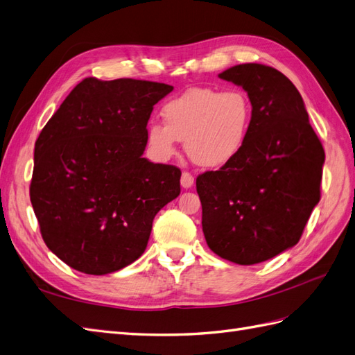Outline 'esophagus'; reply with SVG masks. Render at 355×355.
<instances>
[{
    "instance_id": "1",
    "label": "esophagus",
    "mask_w": 355,
    "mask_h": 355,
    "mask_svg": "<svg viewBox=\"0 0 355 355\" xmlns=\"http://www.w3.org/2000/svg\"><path fill=\"white\" fill-rule=\"evenodd\" d=\"M180 185H182V188H185V189L191 188L192 185H194V176H192L189 171H184V173H182V178H180Z\"/></svg>"
}]
</instances>
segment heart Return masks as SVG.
Returning <instances> with one entry per match:
<instances>
[{"label": "heart", "mask_w": 355, "mask_h": 355, "mask_svg": "<svg viewBox=\"0 0 355 355\" xmlns=\"http://www.w3.org/2000/svg\"><path fill=\"white\" fill-rule=\"evenodd\" d=\"M164 125L149 124L146 144L159 161L176 154L178 141L196 164L216 168L239 157L249 137L253 108L241 89L194 87L168 101L161 111Z\"/></svg>", "instance_id": "obj_1"}]
</instances>
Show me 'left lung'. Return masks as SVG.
Wrapping results in <instances>:
<instances>
[{
    "instance_id": "obj_1",
    "label": "left lung",
    "mask_w": 355,
    "mask_h": 355,
    "mask_svg": "<svg viewBox=\"0 0 355 355\" xmlns=\"http://www.w3.org/2000/svg\"><path fill=\"white\" fill-rule=\"evenodd\" d=\"M219 77L247 92L253 118L239 157L197 178L202 232L222 259L253 265L302 237L321 197L324 149L302 96L284 73L243 63Z\"/></svg>"
}]
</instances>
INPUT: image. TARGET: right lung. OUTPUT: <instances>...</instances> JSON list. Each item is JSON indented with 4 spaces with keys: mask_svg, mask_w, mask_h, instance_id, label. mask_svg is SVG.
Instances as JSON below:
<instances>
[{
    "mask_svg": "<svg viewBox=\"0 0 355 355\" xmlns=\"http://www.w3.org/2000/svg\"><path fill=\"white\" fill-rule=\"evenodd\" d=\"M173 87L84 78L42 128L29 187L41 237L90 275L142 256L155 214L180 194V168L142 157L154 105Z\"/></svg>",
    "mask_w": 355,
    "mask_h": 355,
    "instance_id": "add662e5",
    "label": "right lung"
}]
</instances>
